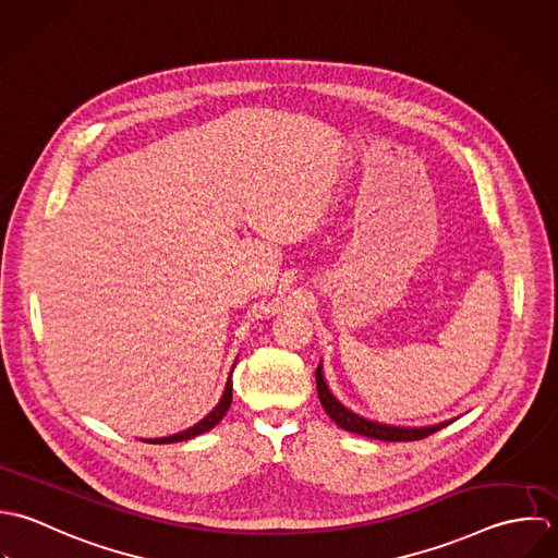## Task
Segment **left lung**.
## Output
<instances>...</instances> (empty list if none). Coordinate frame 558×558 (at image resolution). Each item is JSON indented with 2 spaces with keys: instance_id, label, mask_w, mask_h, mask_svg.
<instances>
[{
  "instance_id": "obj_1",
  "label": "left lung",
  "mask_w": 558,
  "mask_h": 558,
  "mask_svg": "<svg viewBox=\"0 0 558 558\" xmlns=\"http://www.w3.org/2000/svg\"><path fill=\"white\" fill-rule=\"evenodd\" d=\"M315 377H317V392H319L324 410L328 412V416L335 421L336 425L344 432L366 436V438H373V440H384V442H412V440H423V438L440 432L442 427L452 423V421H445V423H438V425H432V427H395V425L375 423V421H368V418L347 410L336 399L335 395L330 392L326 379H324V366L322 364L317 366Z\"/></svg>"
}]
</instances>
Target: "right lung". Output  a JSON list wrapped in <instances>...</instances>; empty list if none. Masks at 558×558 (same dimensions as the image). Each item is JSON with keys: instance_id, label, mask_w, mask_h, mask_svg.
<instances>
[{"instance_id": "obj_1", "label": "right lung", "mask_w": 558, "mask_h": 558, "mask_svg": "<svg viewBox=\"0 0 558 558\" xmlns=\"http://www.w3.org/2000/svg\"><path fill=\"white\" fill-rule=\"evenodd\" d=\"M232 368H234V364H232ZM230 377H232V371H230V375H228V381H226V388H223L220 403H218L201 423H196L194 427H190V429H185V432H179V434H174V436H168V438H150V440H144V442H150V445H172V442H185V440H192V438H196V436H201V434L211 432V429L222 421L223 416H226V412H228V408H230V403H232V381H230Z\"/></svg>"}]
</instances>
